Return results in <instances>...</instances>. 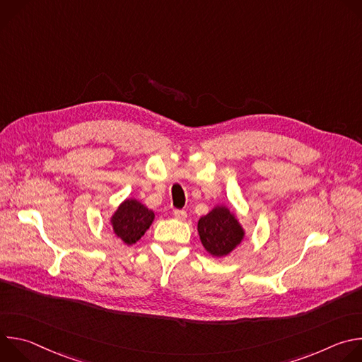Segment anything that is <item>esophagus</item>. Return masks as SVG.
I'll list each match as a JSON object with an SVG mask.
<instances>
[{"label":"esophagus","instance_id":"esophagus-1","mask_svg":"<svg viewBox=\"0 0 362 362\" xmlns=\"http://www.w3.org/2000/svg\"><path fill=\"white\" fill-rule=\"evenodd\" d=\"M173 216H175L176 219H179V221H185V219L187 218V214H186L185 211H180V209H175V211H173Z\"/></svg>","mask_w":362,"mask_h":362}]
</instances>
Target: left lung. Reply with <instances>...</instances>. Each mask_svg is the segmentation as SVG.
I'll return each mask as SVG.
<instances>
[{
	"mask_svg": "<svg viewBox=\"0 0 362 362\" xmlns=\"http://www.w3.org/2000/svg\"><path fill=\"white\" fill-rule=\"evenodd\" d=\"M197 232L203 247L212 256L229 255L243 239L245 230L226 206H216L197 222Z\"/></svg>",
	"mask_w": 362,
	"mask_h": 362,
	"instance_id": "1",
	"label": "left lung"
}]
</instances>
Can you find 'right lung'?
Segmentation results:
<instances>
[{"label":"right lung","mask_w":362,"mask_h":362,"mask_svg":"<svg viewBox=\"0 0 362 362\" xmlns=\"http://www.w3.org/2000/svg\"><path fill=\"white\" fill-rule=\"evenodd\" d=\"M154 221L153 211L136 199H126L110 219L113 232L126 245L136 243Z\"/></svg>","instance_id":"obj_1"}]
</instances>
